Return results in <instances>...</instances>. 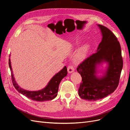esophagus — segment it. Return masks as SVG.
Wrapping results in <instances>:
<instances>
[{
	"label": "esophagus",
	"mask_w": 130,
	"mask_h": 130,
	"mask_svg": "<svg viewBox=\"0 0 130 130\" xmlns=\"http://www.w3.org/2000/svg\"><path fill=\"white\" fill-rule=\"evenodd\" d=\"M67 71H68L69 73H72L74 71V69L73 66L70 65L67 67Z\"/></svg>",
	"instance_id": "obj_1"
}]
</instances>
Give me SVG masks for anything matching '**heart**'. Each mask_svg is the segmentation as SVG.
<instances>
[{"instance_id":"b5f03b06","label":"heart","mask_w":130,"mask_h":130,"mask_svg":"<svg viewBox=\"0 0 130 130\" xmlns=\"http://www.w3.org/2000/svg\"><path fill=\"white\" fill-rule=\"evenodd\" d=\"M89 48V45L86 44L78 50V51L75 53L74 57H73V60H74L75 63H80L84 60L86 57Z\"/></svg>"}]
</instances>
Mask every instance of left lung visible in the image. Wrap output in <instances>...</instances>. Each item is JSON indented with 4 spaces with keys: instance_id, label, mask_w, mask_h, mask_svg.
Here are the masks:
<instances>
[{
    "instance_id": "1",
    "label": "left lung",
    "mask_w": 130,
    "mask_h": 130,
    "mask_svg": "<svg viewBox=\"0 0 130 130\" xmlns=\"http://www.w3.org/2000/svg\"><path fill=\"white\" fill-rule=\"evenodd\" d=\"M102 33V40L97 52L79 65L77 71L82 77L78 95L82 99L95 101L113 92L119 83L123 68L121 48L117 38L109 29L98 24ZM103 62L108 67L103 76L96 75V66Z\"/></svg>"
}]
</instances>
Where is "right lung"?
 <instances>
[{"instance_id":"1","label":"right lung","mask_w":130,"mask_h":130,"mask_svg":"<svg viewBox=\"0 0 130 130\" xmlns=\"http://www.w3.org/2000/svg\"><path fill=\"white\" fill-rule=\"evenodd\" d=\"M9 66L11 71L12 81L15 88L18 90L19 92L23 94L27 98L37 101L51 100L54 99L58 94V87L60 81L67 74V67L65 66L63 69L52 77L48 83L47 86L44 88L39 91H31L22 89L16 82L13 73L12 66H11L10 58H9Z\"/></svg>"}]
</instances>
